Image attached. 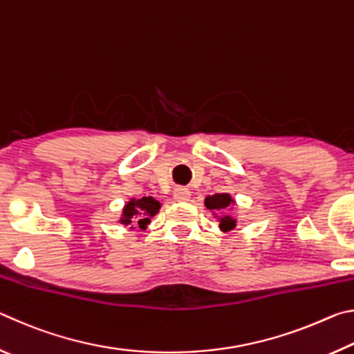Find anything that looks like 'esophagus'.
Wrapping results in <instances>:
<instances>
[{"instance_id": "obj_1", "label": "esophagus", "mask_w": 354, "mask_h": 354, "mask_svg": "<svg viewBox=\"0 0 354 354\" xmlns=\"http://www.w3.org/2000/svg\"><path fill=\"white\" fill-rule=\"evenodd\" d=\"M173 198L176 201H189L190 200V192L189 189H184V187H178L173 190Z\"/></svg>"}]
</instances>
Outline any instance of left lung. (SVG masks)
<instances>
[{"mask_svg": "<svg viewBox=\"0 0 354 354\" xmlns=\"http://www.w3.org/2000/svg\"><path fill=\"white\" fill-rule=\"evenodd\" d=\"M236 205V200L232 198L231 194H215V195H209L205 198V206L209 212L214 215V218L218 221V227L223 232L236 230L237 226V220L232 217V215L225 214V211L231 209V206ZM221 215H218V212Z\"/></svg>", "mask_w": 354, "mask_h": 354, "instance_id": "1", "label": "left lung"}]
</instances>
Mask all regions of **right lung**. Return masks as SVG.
Wrapping results in <instances>:
<instances>
[{"label":"right lung","instance_id":"add662e5","mask_svg":"<svg viewBox=\"0 0 354 354\" xmlns=\"http://www.w3.org/2000/svg\"><path fill=\"white\" fill-rule=\"evenodd\" d=\"M160 206L162 205L156 198H153V196H142V198L133 196L123 206L118 223L128 226L131 231L136 230V227L147 230L148 225L151 223V218L159 212Z\"/></svg>","mask_w":354,"mask_h":354}]
</instances>
